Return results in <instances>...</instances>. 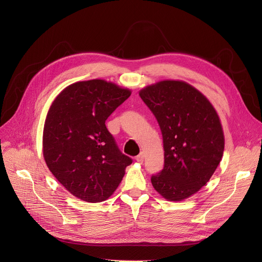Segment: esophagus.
<instances>
[{
  "label": "esophagus",
  "mask_w": 262,
  "mask_h": 262,
  "mask_svg": "<svg viewBox=\"0 0 262 262\" xmlns=\"http://www.w3.org/2000/svg\"><path fill=\"white\" fill-rule=\"evenodd\" d=\"M136 161H138L139 163H142L143 162V159H144V155H143V153H140L138 156H136Z\"/></svg>",
  "instance_id": "obj_1"
}]
</instances>
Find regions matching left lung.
<instances>
[{
  "mask_svg": "<svg viewBox=\"0 0 262 262\" xmlns=\"http://www.w3.org/2000/svg\"><path fill=\"white\" fill-rule=\"evenodd\" d=\"M159 124L163 169L152 175L164 199L183 201L210 180L224 152L219 116L199 90L182 80H162L139 92Z\"/></svg>",
  "mask_w": 262,
  "mask_h": 262,
  "instance_id": "1",
  "label": "left lung"
}]
</instances>
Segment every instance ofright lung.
I'll return each mask as SVG.
<instances>
[{
	"instance_id": "obj_1",
	"label": "right lung",
	"mask_w": 262,
	"mask_h": 262,
	"mask_svg": "<svg viewBox=\"0 0 262 262\" xmlns=\"http://www.w3.org/2000/svg\"><path fill=\"white\" fill-rule=\"evenodd\" d=\"M130 90L103 79L78 81L63 89L48 113L43 156L56 180L85 202L107 200L133 159L124 155L105 121Z\"/></svg>"
}]
</instances>
